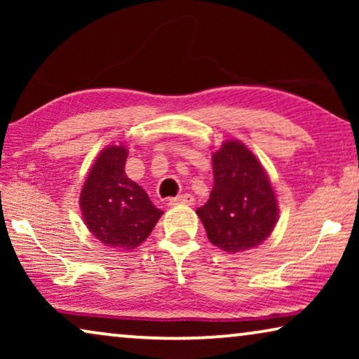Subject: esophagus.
I'll use <instances>...</instances> for the list:
<instances>
[{
  "label": "esophagus",
  "instance_id": "esophagus-1",
  "mask_svg": "<svg viewBox=\"0 0 359 359\" xmlns=\"http://www.w3.org/2000/svg\"><path fill=\"white\" fill-rule=\"evenodd\" d=\"M180 204H184V205H193L194 204V198L188 193L184 194H180L176 196V198H171L168 201V205H180Z\"/></svg>",
  "mask_w": 359,
  "mask_h": 359
}]
</instances>
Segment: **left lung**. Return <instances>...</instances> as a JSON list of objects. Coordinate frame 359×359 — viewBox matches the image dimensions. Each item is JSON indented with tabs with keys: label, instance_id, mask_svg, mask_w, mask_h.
Returning a JSON list of instances; mask_svg holds the SVG:
<instances>
[{
	"label": "left lung",
	"instance_id": "1",
	"mask_svg": "<svg viewBox=\"0 0 359 359\" xmlns=\"http://www.w3.org/2000/svg\"><path fill=\"white\" fill-rule=\"evenodd\" d=\"M214 186L196 210L210 243L227 253L262 245L278 222V201L257 156L240 140H225L212 154Z\"/></svg>",
	"mask_w": 359,
	"mask_h": 359
}]
</instances>
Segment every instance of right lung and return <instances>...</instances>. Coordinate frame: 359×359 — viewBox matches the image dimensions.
I'll return each instance as SVG.
<instances>
[{
    "instance_id": "add662e5",
    "label": "right lung",
    "mask_w": 359,
    "mask_h": 359,
    "mask_svg": "<svg viewBox=\"0 0 359 359\" xmlns=\"http://www.w3.org/2000/svg\"><path fill=\"white\" fill-rule=\"evenodd\" d=\"M124 145H109L97 155L80 193L86 227L106 247L134 250L145 242L163 210L142 186L127 178Z\"/></svg>"
}]
</instances>
